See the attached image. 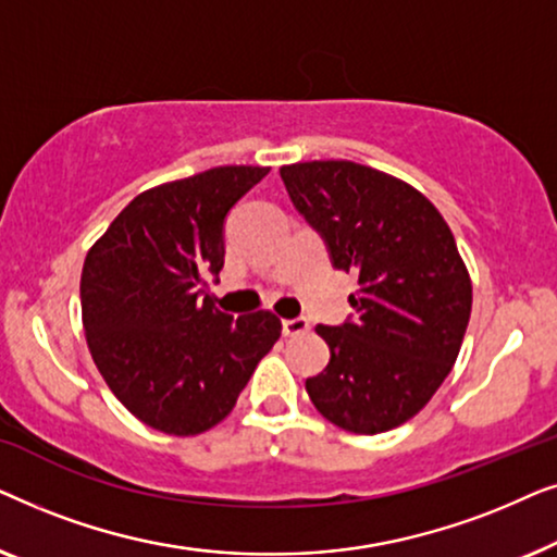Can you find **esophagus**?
I'll return each instance as SVG.
<instances>
[{
    "label": "esophagus",
    "instance_id": "obj_1",
    "mask_svg": "<svg viewBox=\"0 0 557 557\" xmlns=\"http://www.w3.org/2000/svg\"><path fill=\"white\" fill-rule=\"evenodd\" d=\"M281 330H284V337H301V334L309 332V319H284V322H281Z\"/></svg>",
    "mask_w": 557,
    "mask_h": 557
}]
</instances>
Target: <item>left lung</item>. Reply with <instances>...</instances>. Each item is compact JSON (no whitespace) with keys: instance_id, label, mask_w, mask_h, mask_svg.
Here are the masks:
<instances>
[{"instance_id":"left-lung-1","label":"left lung","mask_w":557,"mask_h":557,"mask_svg":"<svg viewBox=\"0 0 557 557\" xmlns=\"http://www.w3.org/2000/svg\"><path fill=\"white\" fill-rule=\"evenodd\" d=\"M296 210L322 233L332 263L357 273L352 322L317 326L330 364L307 380L326 421L375 436L433 398L471 317V278L451 227L429 197L347 159L281 166Z\"/></svg>"}]
</instances>
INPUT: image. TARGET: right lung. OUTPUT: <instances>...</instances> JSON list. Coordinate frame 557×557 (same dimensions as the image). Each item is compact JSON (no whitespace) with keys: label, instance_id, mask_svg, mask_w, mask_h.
I'll list each match as a JSON object with an SVG mask.
<instances>
[{"label":"right lung","instance_id":"1","mask_svg":"<svg viewBox=\"0 0 557 557\" xmlns=\"http://www.w3.org/2000/svg\"><path fill=\"white\" fill-rule=\"evenodd\" d=\"M269 166H212L144 189L90 246L81 311L98 372L128 413L170 436L210 431L281 337L273 311L233 319L205 292L227 210Z\"/></svg>","mask_w":557,"mask_h":557}]
</instances>
